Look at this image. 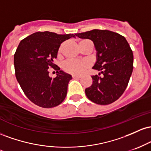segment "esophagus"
<instances>
[{"mask_svg":"<svg viewBox=\"0 0 151 151\" xmlns=\"http://www.w3.org/2000/svg\"><path fill=\"white\" fill-rule=\"evenodd\" d=\"M81 77V76H78V75H72V78L73 79H79Z\"/></svg>","mask_w":151,"mask_h":151,"instance_id":"obj_1","label":"esophagus"}]
</instances>
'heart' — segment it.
Masks as SVG:
<instances>
[{"label":"heart","instance_id":"heart-1","mask_svg":"<svg viewBox=\"0 0 151 151\" xmlns=\"http://www.w3.org/2000/svg\"><path fill=\"white\" fill-rule=\"evenodd\" d=\"M86 41V40L81 41L80 42ZM79 42V43H80ZM62 47L59 49V53L61 52ZM90 63L89 61L85 60H67L63 65L64 70L68 73L74 74V75H80L85 71L86 69L89 68Z\"/></svg>","mask_w":151,"mask_h":151}]
</instances>
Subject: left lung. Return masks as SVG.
<instances>
[{"label":"left lung","mask_w":151,"mask_h":151,"mask_svg":"<svg viewBox=\"0 0 151 151\" xmlns=\"http://www.w3.org/2000/svg\"><path fill=\"white\" fill-rule=\"evenodd\" d=\"M76 36L92 40L97 51L93 69L101 73L91 76L92 84L85 89L87 98L100 105L116 101L125 91L133 69V52L126 38L117 32L97 29Z\"/></svg>","instance_id":"left-lung-1"}]
</instances>
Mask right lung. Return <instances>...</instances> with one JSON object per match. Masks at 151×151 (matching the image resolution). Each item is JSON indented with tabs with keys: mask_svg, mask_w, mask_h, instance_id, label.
Returning a JSON list of instances; mask_svg holds the SVG:
<instances>
[{
	"mask_svg": "<svg viewBox=\"0 0 151 151\" xmlns=\"http://www.w3.org/2000/svg\"><path fill=\"white\" fill-rule=\"evenodd\" d=\"M76 34L58 35L37 32L20 41L14 55L15 77L27 98L42 108H52L65 100L70 74L53 63L60 45ZM49 68L57 71V77L49 76Z\"/></svg>",
	"mask_w": 151,
	"mask_h": 151,
	"instance_id": "add662e5",
	"label": "right lung"
}]
</instances>
